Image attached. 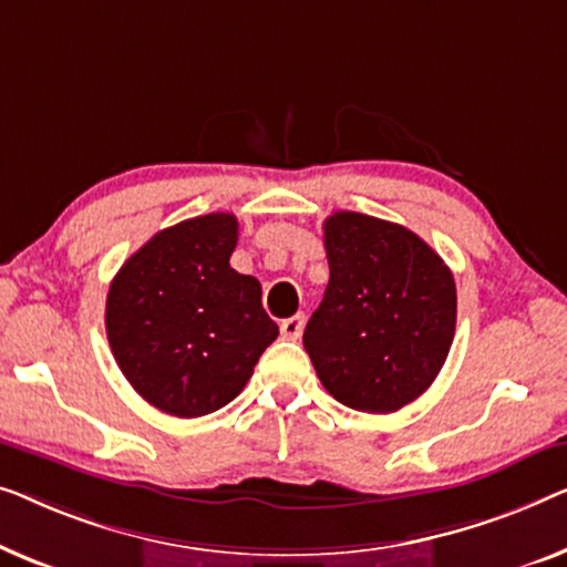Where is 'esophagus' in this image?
Segmentation results:
<instances>
[{
	"instance_id": "esophagus-1",
	"label": "esophagus",
	"mask_w": 567,
	"mask_h": 567,
	"mask_svg": "<svg viewBox=\"0 0 567 567\" xmlns=\"http://www.w3.org/2000/svg\"><path fill=\"white\" fill-rule=\"evenodd\" d=\"M302 329H306V316H302V313H295L290 318H285V321L280 323V331H282L285 339H298Z\"/></svg>"
}]
</instances>
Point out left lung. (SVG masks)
Masks as SVG:
<instances>
[{"instance_id":"left-lung-1","label":"left lung","mask_w":567,"mask_h":567,"mask_svg":"<svg viewBox=\"0 0 567 567\" xmlns=\"http://www.w3.org/2000/svg\"><path fill=\"white\" fill-rule=\"evenodd\" d=\"M329 285L302 344L323 388L364 413H393L450 354L457 290L444 259L398 223L339 210L323 220Z\"/></svg>"}]
</instances>
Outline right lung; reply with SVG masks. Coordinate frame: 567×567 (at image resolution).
<instances>
[{
    "label": "right lung",
    "mask_w": 567,
    "mask_h": 567,
    "mask_svg": "<svg viewBox=\"0 0 567 567\" xmlns=\"http://www.w3.org/2000/svg\"><path fill=\"white\" fill-rule=\"evenodd\" d=\"M236 241L230 213L182 220L151 236L110 285L115 362L169 416L197 419L234 401L280 333L259 280L230 267Z\"/></svg>",
    "instance_id": "obj_1"
}]
</instances>
